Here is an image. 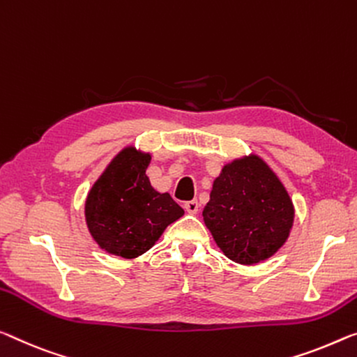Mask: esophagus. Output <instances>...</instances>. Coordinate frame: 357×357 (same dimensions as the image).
I'll return each instance as SVG.
<instances>
[{"label":"esophagus","mask_w":357,"mask_h":357,"mask_svg":"<svg viewBox=\"0 0 357 357\" xmlns=\"http://www.w3.org/2000/svg\"><path fill=\"white\" fill-rule=\"evenodd\" d=\"M185 211L188 213H197L199 212V202H197L196 199L185 202Z\"/></svg>","instance_id":"esophagus-1"}]
</instances>
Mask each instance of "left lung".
<instances>
[{"label":"left lung","instance_id":"obj_1","mask_svg":"<svg viewBox=\"0 0 357 357\" xmlns=\"http://www.w3.org/2000/svg\"><path fill=\"white\" fill-rule=\"evenodd\" d=\"M202 217L229 260L254 265L270 259L286 243L294 204L276 174L252 155L222 169Z\"/></svg>","mask_w":357,"mask_h":357}]
</instances>
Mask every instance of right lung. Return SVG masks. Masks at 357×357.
<instances>
[{"label": "right lung", "mask_w": 357, "mask_h": 357, "mask_svg": "<svg viewBox=\"0 0 357 357\" xmlns=\"http://www.w3.org/2000/svg\"><path fill=\"white\" fill-rule=\"evenodd\" d=\"M151 156L129 146L109 162L86 199L87 228L108 254L134 259L183 215L169 193H158L146 177Z\"/></svg>", "instance_id": "obj_1"}]
</instances>
